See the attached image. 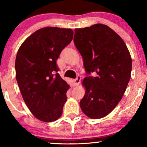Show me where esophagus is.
Returning a JSON list of instances; mask_svg holds the SVG:
<instances>
[{
	"label": "esophagus",
	"mask_w": 147,
	"mask_h": 147,
	"mask_svg": "<svg viewBox=\"0 0 147 147\" xmlns=\"http://www.w3.org/2000/svg\"><path fill=\"white\" fill-rule=\"evenodd\" d=\"M80 82H81V77L80 75H77V77H76L75 79H74L73 82H74V84H75V86H78L79 84H80Z\"/></svg>",
	"instance_id": "34e87169"
}]
</instances>
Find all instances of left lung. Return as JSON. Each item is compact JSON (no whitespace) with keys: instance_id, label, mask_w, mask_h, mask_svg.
<instances>
[{"instance_id":"obj_1","label":"left lung","mask_w":147,"mask_h":147,"mask_svg":"<svg viewBox=\"0 0 147 147\" xmlns=\"http://www.w3.org/2000/svg\"><path fill=\"white\" fill-rule=\"evenodd\" d=\"M74 43L83 57L87 75L81 109L92 119L105 117L121 100L131 79L129 50L117 33L103 24L75 29ZM92 72L95 77L90 75Z\"/></svg>"}]
</instances>
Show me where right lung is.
Returning <instances> with one entry per match:
<instances>
[{"label":"right lung","instance_id":"add662e5","mask_svg":"<svg viewBox=\"0 0 147 147\" xmlns=\"http://www.w3.org/2000/svg\"><path fill=\"white\" fill-rule=\"evenodd\" d=\"M71 29L47 27L21 45L15 61L22 97L35 117L45 122L61 117L69 86L60 77L57 60L73 38Z\"/></svg>","mask_w":147,"mask_h":147}]
</instances>
